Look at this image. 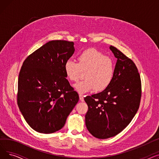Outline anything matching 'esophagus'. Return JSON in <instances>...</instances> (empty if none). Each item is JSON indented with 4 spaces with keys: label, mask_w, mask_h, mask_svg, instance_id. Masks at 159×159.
<instances>
[{
    "label": "esophagus",
    "mask_w": 159,
    "mask_h": 159,
    "mask_svg": "<svg viewBox=\"0 0 159 159\" xmlns=\"http://www.w3.org/2000/svg\"><path fill=\"white\" fill-rule=\"evenodd\" d=\"M79 98H80V101L83 102V101H84V96H83V95H79Z\"/></svg>",
    "instance_id": "34e87169"
}]
</instances>
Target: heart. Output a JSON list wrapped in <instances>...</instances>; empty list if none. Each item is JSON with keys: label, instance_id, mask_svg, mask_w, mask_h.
Wrapping results in <instances>:
<instances>
[{"label": "heart", "instance_id": "1", "mask_svg": "<svg viewBox=\"0 0 159 159\" xmlns=\"http://www.w3.org/2000/svg\"><path fill=\"white\" fill-rule=\"evenodd\" d=\"M78 62L72 60L66 61L64 65L66 77L72 82L78 80L81 71H84V80L74 85L79 93H85L95 89L103 91L112 82L115 64L109 57L95 48L82 51L77 57Z\"/></svg>", "mask_w": 159, "mask_h": 159}]
</instances>
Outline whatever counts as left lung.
<instances>
[{"label": "left lung", "mask_w": 159, "mask_h": 159, "mask_svg": "<svg viewBox=\"0 0 159 159\" xmlns=\"http://www.w3.org/2000/svg\"><path fill=\"white\" fill-rule=\"evenodd\" d=\"M110 48L117 58L111 83L102 92L84 98L87 129L100 139L114 137L126 128L139 110L142 95L135 64L115 47Z\"/></svg>", "instance_id": "left-lung-1"}]
</instances>
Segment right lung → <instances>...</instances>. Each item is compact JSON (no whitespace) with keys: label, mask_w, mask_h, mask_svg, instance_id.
Listing matches in <instances>:
<instances>
[{"label":"right lung","mask_w":159,"mask_h":159,"mask_svg":"<svg viewBox=\"0 0 159 159\" xmlns=\"http://www.w3.org/2000/svg\"><path fill=\"white\" fill-rule=\"evenodd\" d=\"M73 42L49 41L24 61L18 79L17 104L37 132L61 129L79 100L66 79L64 65L74 53Z\"/></svg>","instance_id":"obj_1"}]
</instances>
